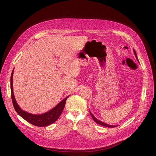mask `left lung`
Here are the masks:
<instances>
[{
	"label": "left lung",
	"instance_id": "8db88e82",
	"mask_svg": "<svg viewBox=\"0 0 156 156\" xmlns=\"http://www.w3.org/2000/svg\"><path fill=\"white\" fill-rule=\"evenodd\" d=\"M133 51H134V54H135V56H136V59L138 60V59H137V57H136V52H135V51L133 50ZM90 115H91V116L92 117V118H93V119H94V121L95 122H97V124H99V125H102V126H106V127H110V128H114V127H115L116 126H112V125H108V124H105V123H104V122H102V121H99V120H98L97 118H95V117H94V116L93 115V114L90 112Z\"/></svg>",
	"mask_w": 156,
	"mask_h": 156
}]
</instances>
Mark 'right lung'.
Segmentation results:
<instances>
[{
    "label": "right lung",
    "mask_w": 156,
    "mask_h": 156,
    "mask_svg": "<svg viewBox=\"0 0 156 156\" xmlns=\"http://www.w3.org/2000/svg\"><path fill=\"white\" fill-rule=\"evenodd\" d=\"M12 76H13V71L11 73V99L12 104L14 108L15 111H16L19 115L22 117L24 119H25L31 125H34L37 126H46L50 125L54 122L59 117L61 116V114L64 109L65 106L66 101L67 100L69 96L66 97L61 102L57 104L55 108H54L51 111H49L44 114H40V115H34L28 113L25 111H23L19 107L17 102H16L14 95L13 94V89H12Z\"/></svg>",
    "instance_id": "obj_1"
}]
</instances>
